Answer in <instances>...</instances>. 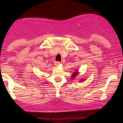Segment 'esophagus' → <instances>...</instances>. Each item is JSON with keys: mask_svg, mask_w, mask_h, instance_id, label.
<instances>
[{"mask_svg": "<svg viewBox=\"0 0 123 123\" xmlns=\"http://www.w3.org/2000/svg\"><path fill=\"white\" fill-rule=\"evenodd\" d=\"M60 64H61V62H59V61H57V62H55V65L56 66L58 67V66H59V65H60Z\"/></svg>", "mask_w": 123, "mask_h": 123, "instance_id": "esophagus-1", "label": "esophagus"}]
</instances>
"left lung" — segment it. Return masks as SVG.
Returning a JSON list of instances; mask_svg holds the SVG:
<instances>
[{
	"label": "left lung",
	"mask_w": 123,
	"mask_h": 123,
	"mask_svg": "<svg viewBox=\"0 0 123 123\" xmlns=\"http://www.w3.org/2000/svg\"><path fill=\"white\" fill-rule=\"evenodd\" d=\"M75 70H76V71H75L74 72L72 73V76H71V80H74V78H76V77L77 76L78 74H79V72H78V69H75ZM84 80H85V79H82V80H80V81L81 82H82V81H84Z\"/></svg>",
	"instance_id": "obj_1"
}]
</instances>
